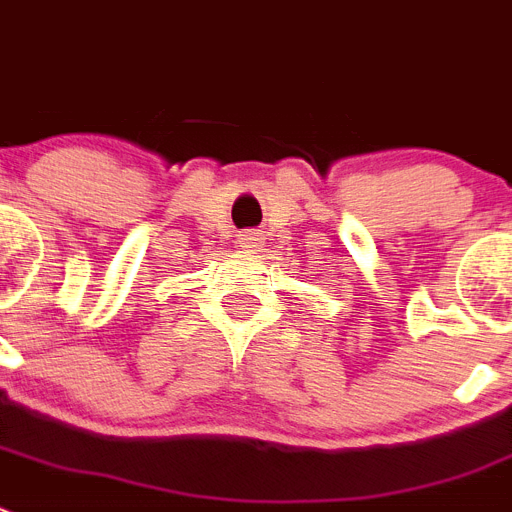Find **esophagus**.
I'll return each mask as SVG.
<instances>
[{
  "instance_id": "34e87169",
  "label": "esophagus",
  "mask_w": 512,
  "mask_h": 512,
  "mask_svg": "<svg viewBox=\"0 0 512 512\" xmlns=\"http://www.w3.org/2000/svg\"><path fill=\"white\" fill-rule=\"evenodd\" d=\"M238 243H241L243 248H256L261 243V233L259 230H246V233L238 235Z\"/></svg>"
}]
</instances>
